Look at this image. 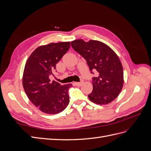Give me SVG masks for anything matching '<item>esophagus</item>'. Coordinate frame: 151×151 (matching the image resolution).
Returning <instances> with one entry per match:
<instances>
[{"label":"esophagus","instance_id":"1","mask_svg":"<svg viewBox=\"0 0 151 151\" xmlns=\"http://www.w3.org/2000/svg\"><path fill=\"white\" fill-rule=\"evenodd\" d=\"M83 83H84V81H82L80 82V83H75V85L77 86H81L82 84H83Z\"/></svg>","mask_w":151,"mask_h":151}]
</instances>
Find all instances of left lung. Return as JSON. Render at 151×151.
Wrapping results in <instances>:
<instances>
[{"label":"left lung","instance_id":"obj_1","mask_svg":"<svg viewBox=\"0 0 151 151\" xmlns=\"http://www.w3.org/2000/svg\"><path fill=\"white\" fill-rule=\"evenodd\" d=\"M71 46L87 61L91 71L98 72V76L93 79L92 93L88 95L91 101L103 105L115 99L124 82L123 67L116 53L98 40H75Z\"/></svg>","mask_w":151,"mask_h":151}]
</instances>
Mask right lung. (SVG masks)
Here are the masks:
<instances>
[{
  "mask_svg": "<svg viewBox=\"0 0 151 151\" xmlns=\"http://www.w3.org/2000/svg\"><path fill=\"white\" fill-rule=\"evenodd\" d=\"M70 48V42L42 45L32 52L26 62L22 86L27 96L41 111L52 115L63 111L69 103L68 91L72 84L51 81L57 63Z\"/></svg>",
  "mask_w": 151,
  "mask_h": 151,
  "instance_id": "add662e5",
  "label": "right lung"
}]
</instances>
